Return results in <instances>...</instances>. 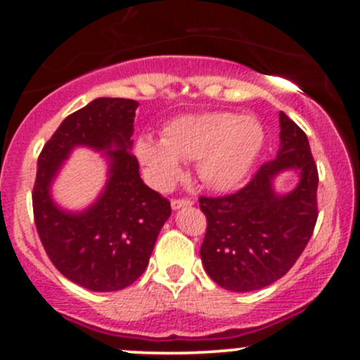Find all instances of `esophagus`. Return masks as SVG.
Instances as JSON below:
<instances>
[{
	"label": "esophagus",
	"instance_id": "34e87169",
	"mask_svg": "<svg viewBox=\"0 0 360 360\" xmlns=\"http://www.w3.org/2000/svg\"><path fill=\"white\" fill-rule=\"evenodd\" d=\"M191 205H193V200H189V198H177V200L171 201L172 210H179V208H184V206H191Z\"/></svg>",
	"mask_w": 360,
	"mask_h": 360
}]
</instances>
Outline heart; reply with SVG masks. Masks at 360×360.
<instances>
[{"instance_id": "obj_1", "label": "heart", "mask_w": 360, "mask_h": 360, "mask_svg": "<svg viewBox=\"0 0 360 360\" xmlns=\"http://www.w3.org/2000/svg\"><path fill=\"white\" fill-rule=\"evenodd\" d=\"M264 143L262 125L254 117L230 111L186 115L169 122L162 140L142 135L135 154L154 188H172L184 174L183 163L196 160V172L206 188L226 191L249 174Z\"/></svg>"}]
</instances>
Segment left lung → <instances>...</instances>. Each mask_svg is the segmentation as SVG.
I'll list each match as a JSON object with an SVG mask.
<instances>
[{"label": "left lung", "instance_id": "obj_1", "mask_svg": "<svg viewBox=\"0 0 360 360\" xmlns=\"http://www.w3.org/2000/svg\"><path fill=\"white\" fill-rule=\"evenodd\" d=\"M279 127L278 155L262 164L245 188L200 198L208 221L201 260L210 278L229 291H255L283 278L315 229L318 171L307 134L283 111ZM286 170L298 172L300 181L292 192L279 195L274 179Z\"/></svg>", "mask_w": 360, "mask_h": 360}]
</instances>
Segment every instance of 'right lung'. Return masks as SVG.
Wrapping results in <instances>:
<instances>
[{
  "instance_id": "right-lung-1",
  "label": "right lung",
  "mask_w": 360,
  "mask_h": 360,
  "mask_svg": "<svg viewBox=\"0 0 360 360\" xmlns=\"http://www.w3.org/2000/svg\"><path fill=\"white\" fill-rule=\"evenodd\" d=\"M137 106L134 100L96 98L60 123L37 162L32 201L44 249L62 276L91 291H120L137 281L171 217V203L143 184L130 152ZM76 146L103 151L109 179L93 205L69 212L53 201L50 188Z\"/></svg>"
}]
</instances>
